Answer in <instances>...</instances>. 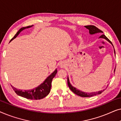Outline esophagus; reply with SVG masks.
Returning <instances> with one entry per match:
<instances>
[{"mask_svg":"<svg viewBox=\"0 0 121 121\" xmlns=\"http://www.w3.org/2000/svg\"><path fill=\"white\" fill-rule=\"evenodd\" d=\"M65 65V64L64 62H61L60 63H59V67H60V68L64 67V66Z\"/></svg>","mask_w":121,"mask_h":121,"instance_id":"1","label":"esophagus"}]
</instances>
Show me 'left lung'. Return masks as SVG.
I'll list each match as a JSON object with an SVG mask.
<instances>
[{"instance_id":"8db88e82","label":"left lung","mask_w":121,"mask_h":121,"mask_svg":"<svg viewBox=\"0 0 121 121\" xmlns=\"http://www.w3.org/2000/svg\"><path fill=\"white\" fill-rule=\"evenodd\" d=\"M84 27H86L87 29L89 30V34H90V35H94L95 34H97V33H99V34L103 33V32H102L101 30H100V29H99L98 28H97L96 26H94V25H87V26H85ZM99 38H102V39H105L106 40L108 41V42H110L112 46H113V44H112L111 42V41L109 40V39H107L106 37V36L105 35H101L99 37ZM114 52H115V49H114ZM115 69H116V68H115ZM115 70H114V72H115ZM67 82H68V85L69 89H70L74 94H75L76 95H78V96H81V97H87L99 95V94H101L102 92L105 90V89H104V90H103L99 91L98 92L97 91V92H83V91H82L79 90V89H77L75 87L71 85L70 82H69V79L68 77Z\"/></svg>"}]
</instances>
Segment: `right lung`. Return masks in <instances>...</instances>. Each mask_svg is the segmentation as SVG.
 Masks as SVG:
<instances>
[{
  "mask_svg": "<svg viewBox=\"0 0 121 121\" xmlns=\"http://www.w3.org/2000/svg\"><path fill=\"white\" fill-rule=\"evenodd\" d=\"M33 26V25L29 26L27 27H24L21 28L16 33L15 35L14 36V37L11 39L10 42L13 41V39L17 37L19 35V34L21 31L24 30L26 29L30 28ZM57 73V69H56L55 70L50 74L47 78L45 79L42 83H41L40 85L38 86L37 87L32 89H30V90H20V89H17L16 87H14L13 86L11 85L13 90L15 93L17 95L20 96L21 97H24V98L30 99V100H40L44 97H45L46 96L48 95L51 91V83H52V79L56 76V74Z\"/></svg>",
  "mask_w": 121,
  "mask_h": 121,
  "instance_id": "1",
  "label": "right lung"
}]
</instances>
